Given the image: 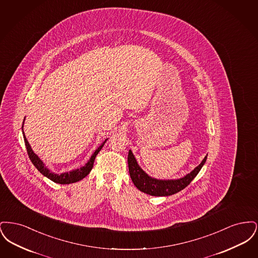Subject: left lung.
Listing matches in <instances>:
<instances>
[{"mask_svg":"<svg viewBox=\"0 0 258 258\" xmlns=\"http://www.w3.org/2000/svg\"><path fill=\"white\" fill-rule=\"evenodd\" d=\"M206 160H207V156L192 171L189 172L188 174H186L185 176L180 179L160 180V179H156L149 176L147 173L139 166L132 150L128 151V156H127L128 171L135 186L140 191L153 197H168L184 189V187L187 186L189 183L197 177V174L201 170L202 166L205 164Z\"/></svg>","mask_w":258,"mask_h":258,"instance_id":"1","label":"left lung"}]
</instances>
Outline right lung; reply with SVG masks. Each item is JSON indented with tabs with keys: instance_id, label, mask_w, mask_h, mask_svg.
<instances>
[{
	"instance_id": "add662e5",
	"label": "right lung",
	"mask_w": 258,
	"mask_h": 258,
	"mask_svg": "<svg viewBox=\"0 0 258 258\" xmlns=\"http://www.w3.org/2000/svg\"><path fill=\"white\" fill-rule=\"evenodd\" d=\"M24 121H23V124H24ZM22 131H23V125H22ZM23 133V137H24L25 145L27 148V152H28V156L30 158L31 161L33 162V164L36 166L38 171L40 172L43 176L47 177L48 179H50L51 181H53L54 183H57V184H73L75 182H78L80 180H82L83 178H85L87 175L91 172L92 168H93V165H94V161L95 159L97 157L99 151L102 149L103 145L105 144V142L107 141V139H105L101 145L94 152V154L91 156L90 160H88L85 165L81 166L80 168H77V169H74L72 171L63 172L61 174H57V173H54V172L50 171L49 169L45 166V164L43 163V161L40 160L37 155L34 153V151L32 150L31 145L29 144L26 136H25L24 132Z\"/></svg>"
}]
</instances>
